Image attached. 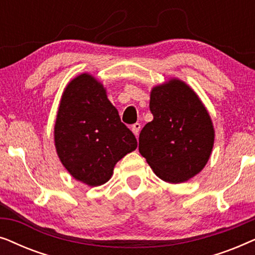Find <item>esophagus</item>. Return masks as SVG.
<instances>
[{"label":"esophagus","instance_id":"1","mask_svg":"<svg viewBox=\"0 0 255 255\" xmlns=\"http://www.w3.org/2000/svg\"><path fill=\"white\" fill-rule=\"evenodd\" d=\"M140 128H141V125L139 124V123H135V124H133L131 127V130L134 133L135 137H138V135H139V131H140Z\"/></svg>","mask_w":255,"mask_h":255}]
</instances>
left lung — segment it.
Wrapping results in <instances>:
<instances>
[{
	"instance_id": "left-lung-1",
	"label": "left lung",
	"mask_w": 255,
	"mask_h": 255,
	"mask_svg": "<svg viewBox=\"0 0 255 255\" xmlns=\"http://www.w3.org/2000/svg\"><path fill=\"white\" fill-rule=\"evenodd\" d=\"M153 121L139 134V152L155 175L168 183L186 182L204 168L215 141L207 108L193 88L172 78L153 87Z\"/></svg>"
}]
</instances>
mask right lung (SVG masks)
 <instances>
[{"label":"right lung","mask_w":255,"mask_h":255,"mask_svg":"<svg viewBox=\"0 0 255 255\" xmlns=\"http://www.w3.org/2000/svg\"><path fill=\"white\" fill-rule=\"evenodd\" d=\"M60 161L75 180L89 187L111 179L116 163L137 148L134 134L95 76L82 73L62 93L54 124Z\"/></svg>","instance_id":"1"}]
</instances>
